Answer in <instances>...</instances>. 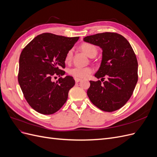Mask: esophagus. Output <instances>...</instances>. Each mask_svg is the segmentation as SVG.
<instances>
[{
    "instance_id": "obj_1",
    "label": "esophagus",
    "mask_w": 157,
    "mask_h": 157,
    "mask_svg": "<svg viewBox=\"0 0 157 157\" xmlns=\"http://www.w3.org/2000/svg\"><path fill=\"white\" fill-rule=\"evenodd\" d=\"M75 80L76 82H78L80 81V80H82V79L78 78H75Z\"/></svg>"
}]
</instances>
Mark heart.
I'll use <instances>...</instances> for the list:
<instances>
[{"label":"heart","mask_w":157,"mask_h":157,"mask_svg":"<svg viewBox=\"0 0 157 157\" xmlns=\"http://www.w3.org/2000/svg\"><path fill=\"white\" fill-rule=\"evenodd\" d=\"M80 48L84 53L90 58H94L98 54V48L92 44L83 43L80 46ZM72 56L73 51L72 50H70L66 54L65 58V62H70L72 59ZM92 72V69L90 67H75L69 70V73L76 78H86Z\"/></svg>","instance_id":"obj_1"}]
</instances>
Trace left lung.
Listing matches in <instances>:
<instances>
[{"label":"left lung","instance_id":"obj_1","mask_svg":"<svg viewBox=\"0 0 157 157\" xmlns=\"http://www.w3.org/2000/svg\"><path fill=\"white\" fill-rule=\"evenodd\" d=\"M84 41L99 46L103 51L101 65L95 74L96 78L101 79L90 80L88 96L101 110L117 111L129 100L138 79V64L134 52L129 42L116 33L87 36ZM105 76L108 78L105 82Z\"/></svg>","mask_w":157,"mask_h":157}]
</instances>
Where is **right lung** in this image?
<instances>
[{"label":"right lung","mask_w":157,"mask_h":157,"mask_svg":"<svg viewBox=\"0 0 157 157\" xmlns=\"http://www.w3.org/2000/svg\"><path fill=\"white\" fill-rule=\"evenodd\" d=\"M79 36L65 37L42 33L23 49L19 61L18 82L26 101L38 113L52 115L61 108L75 81L73 77L52 79L65 72V58Z\"/></svg>","instance_id":"obj_1"}]
</instances>
